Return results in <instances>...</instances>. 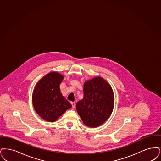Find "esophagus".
I'll return each instance as SVG.
<instances>
[{"mask_svg":"<svg viewBox=\"0 0 161 161\" xmlns=\"http://www.w3.org/2000/svg\"><path fill=\"white\" fill-rule=\"evenodd\" d=\"M71 104L72 105V107H73V108H75V106H76V103H75V102H71Z\"/></svg>","mask_w":161,"mask_h":161,"instance_id":"esophagus-1","label":"esophagus"}]
</instances>
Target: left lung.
<instances>
[{
    "label": "left lung",
    "mask_w": 161,
    "mask_h": 161,
    "mask_svg": "<svg viewBox=\"0 0 161 161\" xmlns=\"http://www.w3.org/2000/svg\"><path fill=\"white\" fill-rule=\"evenodd\" d=\"M76 106L78 114L86 126H100L113 111L114 94L111 86L100 76L85 82L84 98L77 102Z\"/></svg>",
    "instance_id": "left-lung-1"
}]
</instances>
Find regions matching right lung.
I'll return each mask as SVG.
<instances>
[{"label":"right lung","instance_id":"obj_1","mask_svg":"<svg viewBox=\"0 0 161 161\" xmlns=\"http://www.w3.org/2000/svg\"><path fill=\"white\" fill-rule=\"evenodd\" d=\"M64 79L63 75L50 72L36 84L32 93V103L36 112L45 121L55 122L67 109L71 108L64 98L59 85Z\"/></svg>","mask_w":161,"mask_h":161}]
</instances>
